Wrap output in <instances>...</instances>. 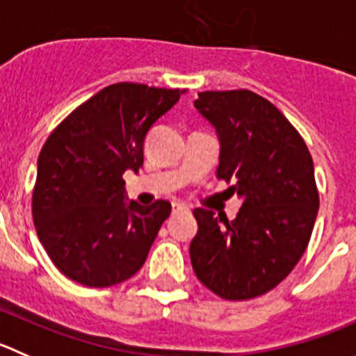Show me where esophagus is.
<instances>
[{"mask_svg":"<svg viewBox=\"0 0 356 356\" xmlns=\"http://www.w3.org/2000/svg\"><path fill=\"white\" fill-rule=\"evenodd\" d=\"M182 212H188L184 204H172V214H182Z\"/></svg>","mask_w":356,"mask_h":356,"instance_id":"1","label":"esophagus"}]
</instances>
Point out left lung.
I'll return each mask as SVG.
<instances>
[{
  "label": "left lung",
  "instance_id": "obj_1",
  "mask_svg": "<svg viewBox=\"0 0 356 356\" xmlns=\"http://www.w3.org/2000/svg\"><path fill=\"white\" fill-rule=\"evenodd\" d=\"M197 111L218 131V179L242 198L228 221L195 209L189 245L200 283L227 300H248L277 286L304 254L320 195L300 133L264 96L248 89L204 91Z\"/></svg>",
  "mask_w": 356,
  "mask_h": 356
}]
</instances>
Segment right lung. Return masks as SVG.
I'll list each match as a JSON object with an SVG mask.
<instances>
[{"label":"right lung","mask_w":356,"mask_h":356,"mask_svg":"<svg viewBox=\"0 0 356 356\" xmlns=\"http://www.w3.org/2000/svg\"><path fill=\"white\" fill-rule=\"evenodd\" d=\"M182 92L133 82L107 86L43 144L33 221L52 264L75 283L114 286L144 265L172 205L126 204L122 174L144 165L145 135Z\"/></svg>","instance_id":"1"}]
</instances>
